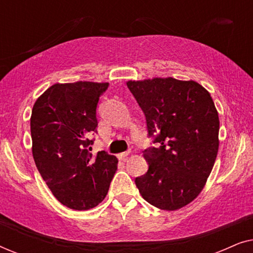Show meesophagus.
Instances as JSON below:
<instances>
[{
  "label": "esophagus",
  "mask_w": 253,
  "mask_h": 253,
  "mask_svg": "<svg viewBox=\"0 0 253 253\" xmlns=\"http://www.w3.org/2000/svg\"><path fill=\"white\" fill-rule=\"evenodd\" d=\"M129 154H130V151H126V152H123V153H120L119 155H117V157H119L120 160H126Z\"/></svg>",
  "instance_id": "obj_1"
}]
</instances>
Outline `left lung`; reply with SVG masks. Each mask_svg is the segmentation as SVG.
Returning <instances> with one entry per match:
<instances>
[{
    "mask_svg": "<svg viewBox=\"0 0 253 253\" xmlns=\"http://www.w3.org/2000/svg\"><path fill=\"white\" fill-rule=\"evenodd\" d=\"M154 146L143 151L148 170L134 178L143 198L175 211L202 191L219 150V115L198 83L175 78L127 82Z\"/></svg>",
    "mask_w": 253,
    "mask_h": 253,
    "instance_id": "left-lung-1",
    "label": "left lung"
}]
</instances>
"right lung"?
<instances>
[{
	"label": "right lung",
	"mask_w": 253,
	"mask_h": 253,
	"mask_svg": "<svg viewBox=\"0 0 253 253\" xmlns=\"http://www.w3.org/2000/svg\"><path fill=\"white\" fill-rule=\"evenodd\" d=\"M108 83L76 82L50 86L34 103L31 116L36 166L56 199L85 211L105 199L117 169L115 155L93 157L91 134L98 132L96 108Z\"/></svg>",
	"instance_id": "add662e5"
}]
</instances>
